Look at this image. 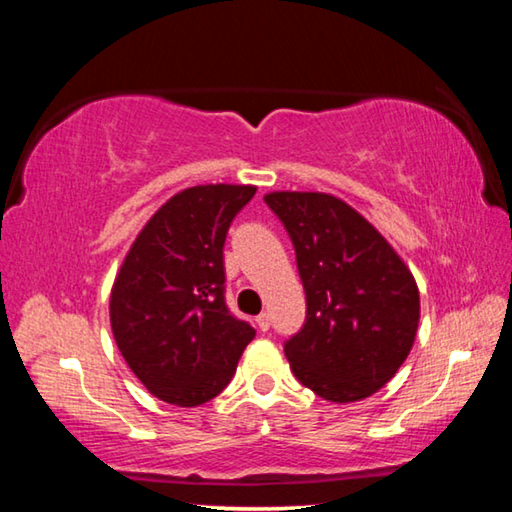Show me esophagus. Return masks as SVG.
<instances>
[{"label": "esophagus", "instance_id": "34e87169", "mask_svg": "<svg viewBox=\"0 0 512 512\" xmlns=\"http://www.w3.org/2000/svg\"><path fill=\"white\" fill-rule=\"evenodd\" d=\"M257 327L262 329V332H268V327H271V316H268L266 311H264V314L257 316Z\"/></svg>", "mask_w": 512, "mask_h": 512}]
</instances>
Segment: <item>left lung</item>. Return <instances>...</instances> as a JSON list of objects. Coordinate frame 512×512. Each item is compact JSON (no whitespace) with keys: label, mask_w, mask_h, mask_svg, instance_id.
Here are the masks:
<instances>
[{"label":"left lung","mask_w":512,"mask_h":512,"mask_svg":"<svg viewBox=\"0 0 512 512\" xmlns=\"http://www.w3.org/2000/svg\"><path fill=\"white\" fill-rule=\"evenodd\" d=\"M307 296V318L284 343L302 386L329 402L377 393L409 357L420 293L393 246L341 198L273 192Z\"/></svg>","instance_id":"left-lung-1"}]
</instances>
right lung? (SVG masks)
<instances>
[{
  "label": "right lung",
  "mask_w": 512,
  "mask_h": 512,
  "mask_svg": "<svg viewBox=\"0 0 512 512\" xmlns=\"http://www.w3.org/2000/svg\"><path fill=\"white\" fill-rule=\"evenodd\" d=\"M250 185H198L169 198L128 250L110 293L121 357L151 395L176 406L210 402L255 339L225 305L223 246L255 196Z\"/></svg>",
  "instance_id": "1"
}]
</instances>
